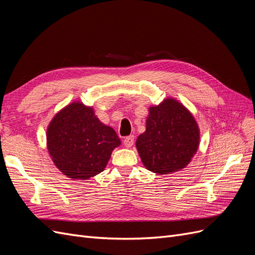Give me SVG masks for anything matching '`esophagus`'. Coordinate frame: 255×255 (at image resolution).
<instances>
[{"label": "esophagus", "mask_w": 255, "mask_h": 255, "mask_svg": "<svg viewBox=\"0 0 255 255\" xmlns=\"http://www.w3.org/2000/svg\"><path fill=\"white\" fill-rule=\"evenodd\" d=\"M123 144H125L127 148H130L134 144V136L130 135L125 138V140H123Z\"/></svg>", "instance_id": "1"}]
</instances>
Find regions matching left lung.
<instances>
[{
    "instance_id": "1",
    "label": "left lung",
    "mask_w": 255,
    "mask_h": 255,
    "mask_svg": "<svg viewBox=\"0 0 255 255\" xmlns=\"http://www.w3.org/2000/svg\"><path fill=\"white\" fill-rule=\"evenodd\" d=\"M199 139V128L192 115L180 102L167 99L150 107L145 132L138 136L136 148L148 170L168 174L189 163Z\"/></svg>"
}]
</instances>
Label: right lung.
Masks as SVG:
<instances>
[{
    "instance_id": "right-lung-1",
    "label": "right lung",
    "mask_w": 255,
    "mask_h": 255,
    "mask_svg": "<svg viewBox=\"0 0 255 255\" xmlns=\"http://www.w3.org/2000/svg\"><path fill=\"white\" fill-rule=\"evenodd\" d=\"M47 142L54 164L74 180L102 172L113 150L121 143L115 130L81 102L69 104L55 115L47 130Z\"/></svg>"
}]
</instances>
